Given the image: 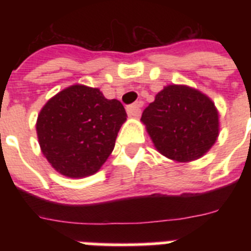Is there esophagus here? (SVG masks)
<instances>
[{"instance_id":"34e87169","label":"esophagus","mask_w":251,"mask_h":251,"mask_svg":"<svg viewBox=\"0 0 251 251\" xmlns=\"http://www.w3.org/2000/svg\"><path fill=\"white\" fill-rule=\"evenodd\" d=\"M142 101H137V103L132 104L127 108V113L129 117H139L142 113Z\"/></svg>"}]
</instances>
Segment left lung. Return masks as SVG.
<instances>
[{
	"label": "left lung",
	"mask_w": 251,
	"mask_h": 251,
	"mask_svg": "<svg viewBox=\"0 0 251 251\" xmlns=\"http://www.w3.org/2000/svg\"><path fill=\"white\" fill-rule=\"evenodd\" d=\"M141 121L156 150L182 163L206 154L220 133L214 101L188 85L165 86L146 108Z\"/></svg>",
	"instance_id": "obj_1"
}]
</instances>
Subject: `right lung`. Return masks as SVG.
Returning a JSON list of instances; mask_svg holds the SVG:
<instances>
[{
  "mask_svg": "<svg viewBox=\"0 0 251 251\" xmlns=\"http://www.w3.org/2000/svg\"><path fill=\"white\" fill-rule=\"evenodd\" d=\"M124 106L98 88L74 84L46 101L36 121L39 145L51 167L70 178L92 176L110 156Z\"/></svg>",
  "mask_w": 251,
  "mask_h": 251,
  "instance_id": "1",
  "label": "right lung"
}]
</instances>
